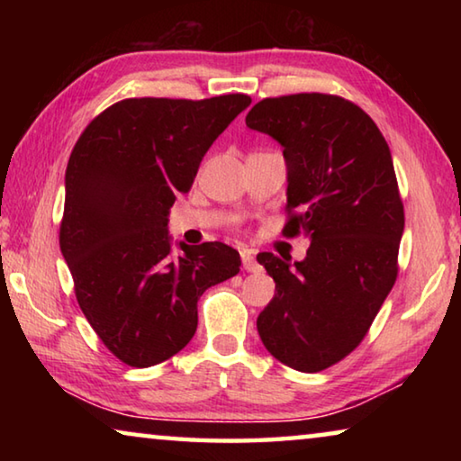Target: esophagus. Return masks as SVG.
<instances>
[{
	"instance_id": "obj_1",
	"label": "esophagus",
	"mask_w": 461,
	"mask_h": 461,
	"mask_svg": "<svg viewBox=\"0 0 461 461\" xmlns=\"http://www.w3.org/2000/svg\"><path fill=\"white\" fill-rule=\"evenodd\" d=\"M240 256H241V264H244V268H246L248 272H256V270H260V264L256 262V256H254L252 249L241 248V249H240Z\"/></svg>"
}]
</instances>
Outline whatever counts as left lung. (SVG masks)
<instances>
[{
  "instance_id": "8db88e82",
  "label": "left lung",
  "mask_w": 461,
  "mask_h": 461,
  "mask_svg": "<svg viewBox=\"0 0 461 461\" xmlns=\"http://www.w3.org/2000/svg\"><path fill=\"white\" fill-rule=\"evenodd\" d=\"M246 126L285 148L283 233L311 240L293 267L256 256L276 283L256 325L278 362L321 372L360 346L399 275L404 209L393 156L364 109L327 93L262 99Z\"/></svg>"
}]
</instances>
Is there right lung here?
<instances>
[{"label": "right lung", "instance_id": "obj_1", "mask_svg": "<svg viewBox=\"0 0 461 461\" xmlns=\"http://www.w3.org/2000/svg\"><path fill=\"white\" fill-rule=\"evenodd\" d=\"M249 104L244 93L123 99L77 140L60 252L83 315L123 364L148 368L181 352L197 331L199 296L240 272V254L221 241H181L173 258L167 225L209 146Z\"/></svg>", "mask_w": 461, "mask_h": 461}]
</instances>
